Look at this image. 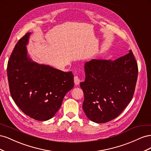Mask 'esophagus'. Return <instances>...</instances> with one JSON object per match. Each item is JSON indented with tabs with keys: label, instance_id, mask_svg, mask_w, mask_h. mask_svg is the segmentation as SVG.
Segmentation results:
<instances>
[{
	"label": "esophagus",
	"instance_id": "34e87169",
	"mask_svg": "<svg viewBox=\"0 0 151 151\" xmlns=\"http://www.w3.org/2000/svg\"><path fill=\"white\" fill-rule=\"evenodd\" d=\"M74 83L76 85H79L80 82L81 81V80L80 79V78L78 76H75L74 78Z\"/></svg>",
	"mask_w": 151,
	"mask_h": 151
}]
</instances>
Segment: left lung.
Returning <instances> with one entry per match:
<instances>
[{
  "mask_svg": "<svg viewBox=\"0 0 151 151\" xmlns=\"http://www.w3.org/2000/svg\"><path fill=\"white\" fill-rule=\"evenodd\" d=\"M86 79L80 84L83 110L89 120L105 123L119 116L135 92L138 65L130 52L115 60L93 59L85 63Z\"/></svg>",
  "mask_w": 151,
  "mask_h": 151,
  "instance_id": "8db88e82",
  "label": "left lung"
}]
</instances>
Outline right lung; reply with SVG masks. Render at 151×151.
Segmentation results:
<instances>
[{"label":"right lung","mask_w":151,"mask_h":151,"mask_svg":"<svg viewBox=\"0 0 151 151\" xmlns=\"http://www.w3.org/2000/svg\"><path fill=\"white\" fill-rule=\"evenodd\" d=\"M31 33L18 41L8 61L7 72L12 98L26 115L38 121L52 118L65 95L74 88L72 72L39 65L27 57L26 45Z\"/></svg>","instance_id":"add662e5"}]
</instances>
